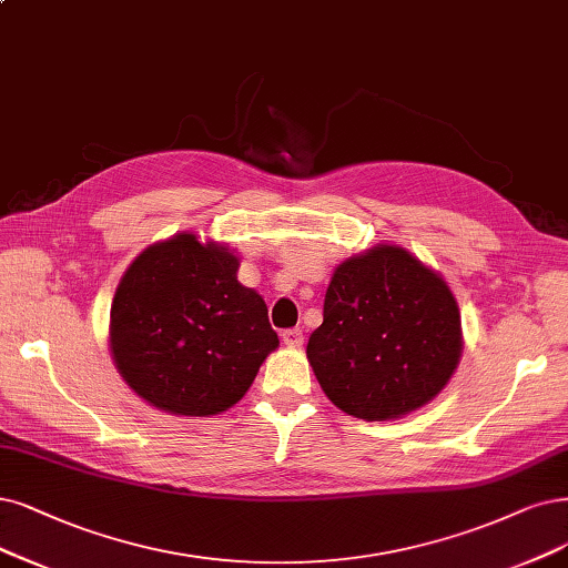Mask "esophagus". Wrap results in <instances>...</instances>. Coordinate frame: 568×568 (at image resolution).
<instances>
[{"mask_svg": "<svg viewBox=\"0 0 568 568\" xmlns=\"http://www.w3.org/2000/svg\"><path fill=\"white\" fill-rule=\"evenodd\" d=\"M281 339L285 346H292V348H300L304 344V332L300 327H292V329H285L281 334Z\"/></svg>", "mask_w": 568, "mask_h": 568, "instance_id": "esophagus-1", "label": "esophagus"}]
</instances>
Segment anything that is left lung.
<instances>
[{"label": "left lung", "mask_w": 568, "mask_h": 568, "mask_svg": "<svg viewBox=\"0 0 568 568\" xmlns=\"http://www.w3.org/2000/svg\"><path fill=\"white\" fill-rule=\"evenodd\" d=\"M460 351L447 281L409 250L379 243L334 268L306 358L332 405L365 422H393L443 393Z\"/></svg>", "instance_id": "1"}]
</instances>
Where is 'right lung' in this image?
I'll return each mask as SVG.
<instances>
[{"label":"right lung","instance_id":"add662e5","mask_svg":"<svg viewBox=\"0 0 568 568\" xmlns=\"http://www.w3.org/2000/svg\"><path fill=\"white\" fill-rule=\"evenodd\" d=\"M241 260L182 231L144 247L123 271L110 311L114 367L146 405L178 416L234 407L278 334L257 290L239 283Z\"/></svg>","mask_w":568,"mask_h":568}]
</instances>
